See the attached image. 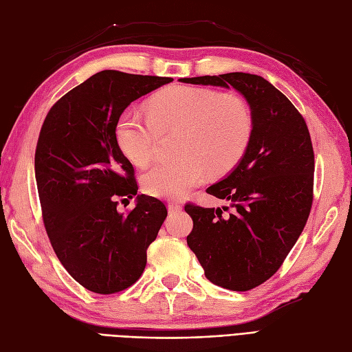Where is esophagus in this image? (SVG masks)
I'll list each match as a JSON object with an SVG mask.
<instances>
[{
    "mask_svg": "<svg viewBox=\"0 0 352 352\" xmlns=\"http://www.w3.org/2000/svg\"><path fill=\"white\" fill-rule=\"evenodd\" d=\"M167 207H168V212H172V213H173V212L182 210V204L177 203V201H168Z\"/></svg>",
    "mask_w": 352,
    "mask_h": 352,
    "instance_id": "1",
    "label": "esophagus"
}]
</instances>
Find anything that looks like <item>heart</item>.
<instances>
[{
  "label": "heart",
  "instance_id": "1",
  "mask_svg": "<svg viewBox=\"0 0 352 352\" xmlns=\"http://www.w3.org/2000/svg\"><path fill=\"white\" fill-rule=\"evenodd\" d=\"M149 118L121 112L116 139L130 161L144 166L153 160L160 133L179 130L175 160L160 161L144 175L145 191L176 198L212 175H223L243 158L253 133L247 102L232 93L173 85L149 100Z\"/></svg>",
  "mask_w": 352,
  "mask_h": 352
}]
</instances>
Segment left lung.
Instances as JSON below:
<instances>
[{
	"label": "left lung",
	"mask_w": 352,
	"mask_h": 352,
	"mask_svg": "<svg viewBox=\"0 0 352 352\" xmlns=\"http://www.w3.org/2000/svg\"><path fill=\"white\" fill-rule=\"evenodd\" d=\"M234 87L249 102L250 144L232 172L206 189L231 203L221 208L185 204L186 236L208 281L234 292L261 286L278 271L307 225L314 197V149L307 122L284 94L259 75L230 72L180 78Z\"/></svg>",
	"instance_id": "1"
}]
</instances>
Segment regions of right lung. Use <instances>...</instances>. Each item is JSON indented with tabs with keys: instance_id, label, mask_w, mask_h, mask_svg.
<instances>
[{
	"instance_id": "obj_1",
	"label": "right lung",
	"mask_w": 352,
	"mask_h": 352,
	"mask_svg": "<svg viewBox=\"0 0 352 352\" xmlns=\"http://www.w3.org/2000/svg\"><path fill=\"white\" fill-rule=\"evenodd\" d=\"M170 81L100 71L56 102L43 122L35 149L43 222L65 270L90 292L135 284L167 216L163 201L144 194L127 214L117 210L118 199L138 194V182L116 122L133 100Z\"/></svg>"
}]
</instances>
